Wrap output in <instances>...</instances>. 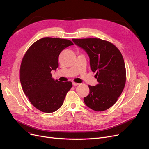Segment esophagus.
Wrapping results in <instances>:
<instances>
[{
    "instance_id": "1",
    "label": "esophagus",
    "mask_w": 149,
    "mask_h": 149,
    "mask_svg": "<svg viewBox=\"0 0 149 149\" xmlns=\"http://www.w3.org/2000/svg\"><path fill=\"white\" fill-rule=\"evenodd\" d=\"M72 84L74 86H78V85H79V83H75V82H73V83H72Z\"/></svg>"
}]
</instances>
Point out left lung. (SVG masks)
I'll return each mask as SVG.
<instances>
[{
    "instance_id": "8db88e82",
    "label": "left lung",
    "mask_w": 149,
    "mask_h": 149,
    "mask_svg": "<svg viewBox=\"0 0 149 149\" xmlns=\"http://www.w3.org/2000/svg\"><path fill=\"white\" fill-rule=\"evenodd\" d=\"M72 41L87 52L91 69L96 72L98 84L89 85V93L84 103L92 110L101 112L112 107L124 88L126 70L122 54L110 42L97 38H73Z\"/></svg>"
}]
</instances>
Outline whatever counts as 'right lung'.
Returning <instances> with one entry per match:
<instances>
[{"instance_id":"1","label":"right lung","mask_w":149,"mask_h":149,"mask_svg":"<svg viewBox=\"0 0 149 149\" xmlns=\"http://www.w3.org/2000/svg\"><path fill=\"white\" fill-rule=\"evenodd\" d=\"M73 45L67 39L43 37L31 45L23 56L20 68L22 89L39 111L45 113L57 111L72 88V82L55 80L51 72L58 66L60 53Z\"/></svg>"}]
</instances>
